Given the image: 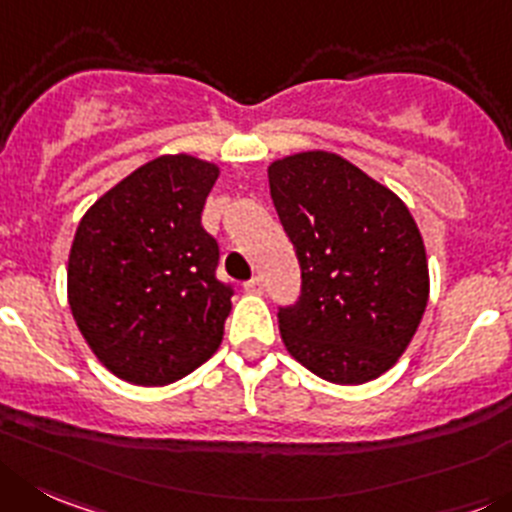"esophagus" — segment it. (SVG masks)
<instances>
[{"label": "esophagus", "instance_id": "1", "mask_svg": "<svg viewBox=\"0 0 512 512\" xmlns=\"http://www.w3.org/2000/svg\"><path fill=\"white\" fill-rule=\"evenodd\" d=\"M245 290H247V293H262V280L255 275V278H252V280H247Z\"/></svg>", "mask_w": 512, "mask_h": 512}]
</instances>
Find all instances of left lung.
Masks as SVG:
<instances>
[{
    "mask_svg": "<svg viewBox=\"0 0 512 512\" xmlns=\"http://www.w3.org/2000/svg\"><path fill=\"white\" fill-rule=\"evenodd\" d=\"M267 176L300 265L298 300L278 308L285 348L333 384L376 379L427 308L417 222L394 191L328 151L275 161Z\"/></svg>",
    "mask_w": 512,
    "mask_h": 512,
    "instance_id": "8db88e82",
    "label": "left lung"
}]
</instances>
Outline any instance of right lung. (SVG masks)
Returning a JSON list of instances; mask_svg holds the SVG:
<instances>
[{"instance_id":"1","label":"right lung","mask_w":512,"mask_h":512,"mask_svg":"<svg viewBox=\"0 0 512 512\" xmlns=\"http://www.w3.org/2000/svg\"><path fill=\"white\" fill-rule=\"evenodd\" d=\"M217 176V166L194 156H161L80 219L70 310L95 356L123 381L171 384L222 343L234 288L217 278L219 245L202 227Z\"/></svg>"}]
</instances>
